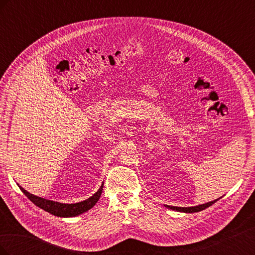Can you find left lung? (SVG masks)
Masks as SVG:
<instances>
[{
  "label": "left lung",
  "instance_id": "1",
  "mask_svg": "<svg viewBox=\"0 0 255 255\" xmlns=\"http://www.w3.org/2000/svg\"><path fill=\"white\" fill-rule=\"evenodd\" d=\"M220 199V198H219ZM219 199H216L214 200V201H211V202H207V203H204V204H200V205H197V206H189V207H179V206H171V205H165V207L167 208H170V210H173V211H176V212H182V213H197V212H201L203 210H205L206 207L213 205L215 202H217Z\"/></svg>",
  "mask_w": 255,
  "mask_h": 255
}]
</instances>
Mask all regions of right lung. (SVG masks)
I'll list each match as a JSON object with an SVG mask.
<instances>
[{
  "instance_id": "right-lung-1",
  "label": "right lung",
  "mask_w": 255,
  "mask_h": 255,
  "mask_svg": "<svg viewBox=\"0 0 255 255\" xmlns=\"http://www.w3.org/2000/svg\"><path fill=\"white\" fill-rule=\"evenodd\" d=\"M18 186L23 194H24L35 205L42 208L43 211L48 212L54 216H57V217H65V218L75 217V216H79L85 212L89 211L90 208L94 207L96 203L99 201V199L101 197L102 190H103V184H102L101 187L98 189L96 194L92 195L90 198L84 200V201H81L78 203H60V202L52 201V200L35 196L33 194H29L28 191H26L24 188L21 187L19 184Z\"/></svg>"
}]
</instances>
